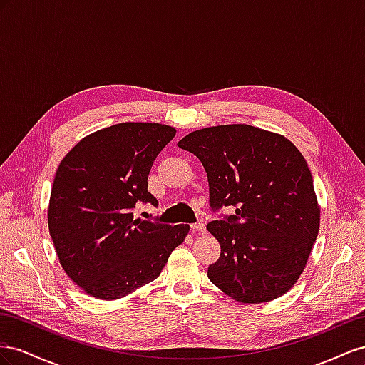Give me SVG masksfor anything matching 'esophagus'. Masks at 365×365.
<instances>
[{
	"instance_id": "esophagus-1",
	"label": "esophagus",
	"mask_w": 365,
	"mask_h": 365,
	"mask_svg": "<svg viewBox=\"0 0 365 365\" xmlns=\"http://www.w3.org/2000/svg\"><path fill=\"white\" fill-rule=\"evenodd\" d=\"M191 231L192 232H200V234H205L206 232V226H205V223H192L191 225Z\"/></svg>"
}]
</instances>
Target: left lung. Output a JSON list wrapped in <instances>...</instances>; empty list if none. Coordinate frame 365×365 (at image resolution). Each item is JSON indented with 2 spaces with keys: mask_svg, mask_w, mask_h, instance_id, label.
<instances>
[{
  "mask_svg": "<svg viewBox=\"0 0 365 365\" xmlns=\"http://www.w3.org/2000/svg\"><path fill=\"white\" fill-rule=\"evenodd\" d=\"M177 147L205 166L211 210H235L206 226L222 249L207 277L240 303L284 295L303 272L319 231L303 154L279 134L245 123L194 131Z\"/></svg>",
  "mask_w": 365,
  "mask_h": 365,
  "instance_id": "obj_1",
  "label": "left lung"
}]
</instances>
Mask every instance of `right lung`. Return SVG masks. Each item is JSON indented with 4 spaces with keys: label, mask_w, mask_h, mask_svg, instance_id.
<instances>
[{
    "label": "right lung",
    "mask_w": 365,
    "mask_h": 365,
    "mask_svg": "<svg viewBox=\"0 0 365 365\" xmlns=\"http://www.w3.org/2000/svg\"><path fill=\"white\" fill-rule=\"evenodd\" d=\"M175 136L168 125L125 122L82 139L58 166L48 231L66 274L91 297L118 299L155 279L188 225L134 218L158 206L148 174Z\"/></svg>",
    "instance_id": "1"
}]
</instances>
